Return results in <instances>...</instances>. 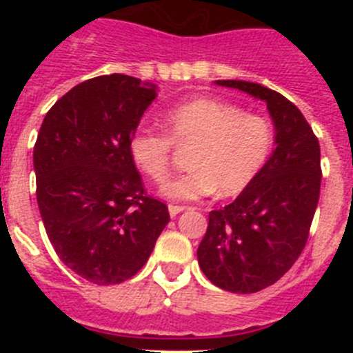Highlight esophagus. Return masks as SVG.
I'll return each instance as SVG.
<instances>
[{
	"label": "esophagus",
	"mask_w": 353,
	"mask_h": 353,
	"mask_svg": "<svg viewBox=\"0 0 353 353\" xmlns=\"http://www.w3.org/2000/svg\"><path fill=\"white\" fill-rule=\"evenodd\" d=\"M170 215L171 217H174V215H179L180 212H183L185 210V207H182V205H170Z\"/></svg>",
	"instance_id": "esophagus-1"
}]
</instances>
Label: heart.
<instances>
[{
  "mask_svg": "<svg viewBox=\"0 0 353 353\" xmlns=\"http://www.w3.org/2000/svg\"><path fill=\"white\" fill-rule=\"evenodd\" d=\"M164 123L168 134L154 127L134 129L127 148L134 166L155 183L170 179L174 146L191 150V171L164 187L173 199H198L215 191L240 194L263 170L276 143L270 118L210 97L174 105Z\"/></svg>",
  "mask_w": 353,
  "mask_h": 353,
  "instance_id": "heart-1",
  "label": "heart"
}]
</instances>
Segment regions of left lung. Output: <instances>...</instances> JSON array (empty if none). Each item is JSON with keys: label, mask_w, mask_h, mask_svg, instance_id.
<instances>
[{"label": "left lung", "mask_w": 353, "mask_h": 353, "mask_svg": "<svg viewBox=\"0 0 353 353\" xmlns=\"http://www.w3.org/2000/svg\"><path fill=\"white\" fill-rule=\"evenodd\" d=\"M267 102L276 150L233 203L208 214L198 248L205 276L233 293H254L279 281L305 248L320 198V145L293 102L248 81H215Z\"/></svg>", "instance_id": "1"}]
</instances>
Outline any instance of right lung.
Wrapping results in <instances>:
<instances>
[{
    "label": "right lung",
    "mask_w": 353,
    "mask_h": 353,
    "mask_svg": "<svg viewBox=\"0 0 353 353\" xmlns=\"http://www.w3.org/2000/svg\"><path fill=\"white\" fill-rule=\"evenodd\" d=\"M155 95L138 77H93L65 93L39 130L33 166L46 233L60 260L93 285L136 276L170 223L127 148Z\"/></svg>",
    "instance_id": "add662e5"
}]
</instances>
